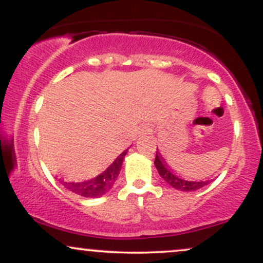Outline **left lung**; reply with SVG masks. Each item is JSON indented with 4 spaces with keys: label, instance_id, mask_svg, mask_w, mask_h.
Returning a JSON list of instances; mask_svg holds the SVG:
<instances>
[{
    "label": "left lung",
    "instance_id": "8db88e82",
    "mask_svg": "<svg viewBox=\"0 0 263 263\" xmlns=\"http://www.w3.org/2000/svg\"><path fill=\"white\" fill-rule=\"evenodd\" d=\"M155 165L158 171L159 176L165 180L171 186L176 188L178 190H182V192H194L203 186L209 184V180H205V182H193V180H185L183 178L176 176V174L172 172V170L168 167L167 163L164 162V159L162 158V156L159 155V152L156 153V159H155Z\"/></svg>",
    "mask_w": 263,
    "mask_h": 263
}]
</instances>
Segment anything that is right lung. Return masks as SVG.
I'll list each match as a JSON object with an SVG mask.
<instances>
[{"instance_id": "add662e5", "label": "right lung", "mask_w": 263, "mask_h": 263, "mask_svg": "<svg viewBox=\"0 0 263 263\" xmlns=\"http://www.w3.org/2000/svg\"><path fill=\"white\" fill-rule=\"evenodd\" d=\"M128 149L123 151V152L115 159L112 164L107 168L106 171L102 172L98 177L92 178L90 180L85 182L75 183V182H65L64 179H59L60 183L65 186L66 189L75 194L80 195V197L85 198H98L107 193L108 190L112 188V185L116 182L117 177H119L120 171H121L123 158H125L126 153Z\"/></svg>"}]
</instances>
